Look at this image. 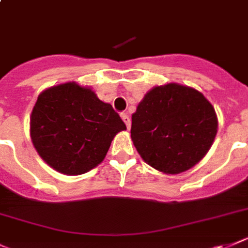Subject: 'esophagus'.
Returning a JSON list of instances; mask_svg holds the SVG:
<instances>
[{"label": "esophagus", "instance_id": "esophagus-1", "mask_svg": "<svg viewBox=\"0 0 248 248\" xmlns=\"http://www.w3.org/2000/svg\"><path fill=\"white\" fill-rule=\"evenodd\" d=\"M122 119H123V122L125 123L126 128L130 129V118H129V116L126 115V114H124V112H123V114H122Z\"/></svg>", "mask_w": 248, "mask_h": 248}]
</instances>
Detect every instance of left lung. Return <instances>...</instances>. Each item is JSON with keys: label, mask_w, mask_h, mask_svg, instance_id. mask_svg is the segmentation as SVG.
<instances>
[{"label": "left lung", "mask_w": 248, "mask_h": 248, "mask_svg": "<svg viewBox=\"0 0 248 248\" xmlns=\"http://www.w3.org/2000/svg\"><path fill=\"white\" fill-rule=\"evenodd\" d=\"M216 111L202 92L177 83L155 87L132 115V140L149 166L184 172L199 162L214 142Z\"/></svg>", "instance_id": "obj_1"}]
</instances>
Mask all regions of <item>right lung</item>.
<instances>
[{"instance_id":"add662e5","label":"right lung","mask_w":248,"mask_h":248,"mask_svg":"<svg viewBox=\"0 0 248 248\" xmlns=\"http://www.w3.org/2000/svg\"><path fill=\"white\" fill-rule=\"evenodd\" d=\"M124 129L110 104L75 82L43 91L30 118L39 156L65 175H81L101 163L116 133Z\"/></svg>"}]
</instances>
